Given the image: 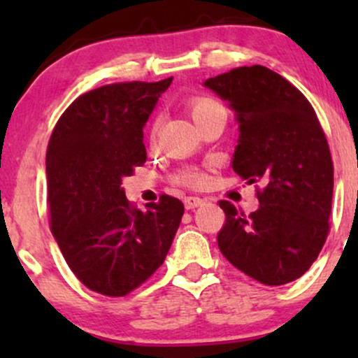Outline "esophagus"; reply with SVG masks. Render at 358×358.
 I'll list each match as a JSON object with an SVG mask.
<instances>
[{
    "instance_id": "34e87169",
    "label": "esophagus",
    "mask_w": 358,
    "mask_h": 358,
    "mask_svg": "<svg viewBox=\"0 0 358 358\" xmlns=\"http://www.w3.org/2000/svg\"><path fill=\"white\" fill-rule=\"evenodd\" d=\"M183 203H185V208H187V210H192V208L200 207V205L203 203V200L200 199V196H187V199L183 200Z\"/></svg>"
}]
</instances>
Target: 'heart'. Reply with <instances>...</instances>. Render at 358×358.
<instances>
[{
    "mask_svg": "<svg viewBox=\"0 0 358 358\" xmlns=\"http://www.w3.org/2000/svg\"><path fill=\"white\" fill-rule=\"evenodd\" d=\"M220 104L219 102H215L213 99H208V97H196V99H193L190 102V113H192V117L193 121H199L200 117L207 116L208 113H212V110L219 109ZM180 182L187 183V185H199L202 182V175L199 173L196 170H185L180 173Z\"/></svg>",
    "mask_w": 358,
    "mask_h": 358,
    "instance_id": "obj_1",
    "label": "heart"
}]
</instances>
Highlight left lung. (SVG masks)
I'll return each mask as SVG.
<instances>
[{"instance_id":"left-lung-1","label":"left lung","mask_w":358,"mask_h":358,"mask_svg":"<svg viewBox=\"0 0 358 358\" xmlns=\"http://www.w3.org/2000/svg\"><path fill=\"white\" fill-rule=\"evenodd\" d=\"M203 87L236 114L234 171L248 185L264 187L250 215L220 200L225 225L219 249L262 285L294 281L318 257L331 212L334 163L318 117L294 85L262 65L234 69Z\"/></svg>"}]
</instances>
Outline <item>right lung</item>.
<instances>
[{"instance_id": "1", "label": "right lung", "mask_w": 358, "mask_h": 358, "mask_svg": "<svg viewBox=\"0 0 358 358\" xmlns=\"http://www.w3.org/2000/svg\"><path fill=\"white\" fill-rule=\"evenodd\" d=\"M173 77L110 84L62 114L47 150L52 234L82 285L124 296L165 261L185 207L163 195L141 212L122 180L146 162L143 127Z\"/></svg>"}]
</instances>
